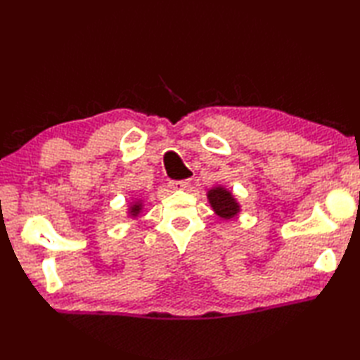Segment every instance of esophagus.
<instances>
[{"label": "esophagus", "instance_id": "obj_1", "mask_svg": "<svg viewBox=\"0 0 360 360\" xmlns=\"http://www.w3.org/2000/svg\"><path fill=\"white\" fill-rule=\"evenodd\" d=\"M170 187L173 190H186L190 187V181L184 179V181H172L170 182Z\"/></svg>", "mask_w": 360, "mask_h": 360}]
</instances>
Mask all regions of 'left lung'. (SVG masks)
Masks as SVG:
<instances>
[{"mask_svg":"<svg viewBox=\"0 0 360 360\" xmlns=\"http://www.w3.org/2000/svg\"><path fill=\"white\" fill-rule=\"evenodd\" d=\"M207 198L213 210H215L217 215L221 218L231 219L240 212L238 202L235 201L232 193L227 192V190L223 187H215L209 190Z\"/></svg>","mask_w":360,"mask_h":360,"instance_id":"obj_1","label":"left lung"}]
</instances>
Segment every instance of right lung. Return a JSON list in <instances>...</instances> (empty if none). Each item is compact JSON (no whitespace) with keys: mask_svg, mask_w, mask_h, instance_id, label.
Returning a JSON list of instances; mask_svg holds the SVG:
<instances>
[{"mask_svg":"<svg viewBox=\"0 0 360 360\" xmlns=\"http://www.w3.org/2000/svg\"><path fill=\"white\" fill-rule=\"evenodd\" d=\"M141 209H142V204H141V202L133 204L131 207H129V215H131V217H137V215H139Z\"/></svg>","mask_w":360,"mask_h":360,"instance_id":"right-lung-1","label":"right lung"}]
</instances>
